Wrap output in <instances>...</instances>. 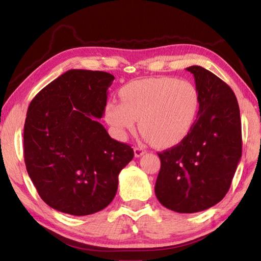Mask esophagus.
<instances>
[{
  "label": "esophagus",
  "instance_id": "34e87169",
  "mask_svg": "<svg viewBox=\"0 0 261 261\" xmlns=\"http://www.w3.org/2000/svg\"><path fill=\"white\" fill-rule=\"evenodd\" d=\"M134 151H135V156L136 158H140L141 155H144V154L146 153V151H145V149L141 148V147H135Z\"/></svg>",
  "mask_w": 261,
  "mask_h": 261
}]
</instances>
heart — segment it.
<instances>
[{
	"instance_id": "obj_1",
	"label": "heart",
	"mask_w": 261,
	"mask_h": 261,
	"mask_svg": "<svg viewBox=\"0 0 261 261\" xmlns=\"http://www.w3.org/2000/svg\"><path fill=\"white\" fill-rule=\"evenodd\" d=\"M122 102L110 100L106 118L124 138L139 120L140 131L155 147H174L191 134L200 112L197 87L174 77L134 81L121 90Z\"/></svg>"
}]
</instances>
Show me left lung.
I'll use <instances>...</instances> for the list:
<instances>
[{"mask_svg": "<svg viewBox=\"0 0 261 261\" xmlns=\"http://www.w3.org/2000/svg\"><path fill=\"white\" fill-rule=\"evenodd\" d=\"M200 95V112L182 143L159 153L155 196L177 213H197L226 196L242 156L240 107L226 83L199 65L187 68Z\"/></svg>", "mask_w": 261, "mask_h": 261, "instance_id": "1", "label": "left lung"}]
</instances>
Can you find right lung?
Here are the masks:
<instances>
[{
	"label": "right lung",
	"instance_id": "add662e5",
	"mask_svg": "<svg viewBox=\"0 0 261 261\" xmlns=\"http://www.w3.org/2000/svg\"><path fill=\"white\" fill-rule=\"evenodd\" d=\"M115 77L69 70L48 84L29 106L24 159L31 180L48 206L70 215H90L113 201L118 174L134 149L108 135L95 118L107 105Z\"/></svg>",
	"mask_w": 261,
	"mask_h": 261
}]
</instances>
